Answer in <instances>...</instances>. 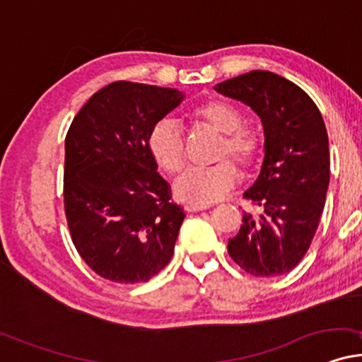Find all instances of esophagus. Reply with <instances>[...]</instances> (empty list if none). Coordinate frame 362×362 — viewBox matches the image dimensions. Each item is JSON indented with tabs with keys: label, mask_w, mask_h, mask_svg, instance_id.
<instances>
[{
	"label": "esophagus",
	"mask_w": 362,
	"mask_h": 362,
	"mask_svg": "<svg viewBox=\"0 0 362 362\" xmlns=\"http://www.w3.org/2000/svg\"><path fill=\"white\" fill-rule=\"evenodd\" d=\"M208 206H199V204H186L185 209L188 213H194V211H202V209H206Z\"/></svg>",
	"instance_id": "obj_1"
}]
</instances>
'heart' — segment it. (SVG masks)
Listing matches in <instances>:
<instances>
[{"label":"heart","mask_w":362,"mask_h":362,"mask_svg":"<svg viewBox=\"0 0 362 362\" xmlns=\"http://www.w3.org/2000/svg\"><path fill=\"white\" fill-rule=\"evenodd\" d=\"M188 119L196 126L221 134L218 141L216 164L208 168H189L174 182V193L189 204L218 202L238 181L235 160L243 173L258 168L265 154V139L255 129L243 126V114L228 102L206 100L188 109ZM147 149L153 159L169 174L180 173L186 164V141L173 119H160L147 134Z\"/></svg>","instance_id":"heart-1"}]
</instances>
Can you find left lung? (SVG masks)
Here are the masks:
<instances>
[{
  "label": "left lung",
  "instance_id": "left-lung-1",
  "mask_svg": "<svg viewBox=\"0 0 362 362\" xmlns=\"http://www.w3.org/2000/svg\"><path fill=\"white\" fill-rule=\"evenodd\" d=\"M215 88L252 107L265 131L260 176L243 194L260 211L243 213L228 253L253 276L284 275L304 258L324 209L331 163L322 115L300 87L267 70Z\"/></svg>",
  "mask_w": 362,
  "mask_h": 362
}]
</instances>
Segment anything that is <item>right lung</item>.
<instances>
[{"instance_id": "1", "label": "right lung", "mask_w": 362, "mask_h": 362, "mask_svg": "<svg viewBox=\"0 0 362 362\" xmlns=\"http://www.w3.org/2000/svg\"><path fill=\"white\" fill-rule=\"evenodd\" d=\"M185 95L119 80L95 92L65 137L64 206L90 269L117 284L147 282L168 265L185 211L158 173L147 134Z\"/></svg>"}]
</instances>
